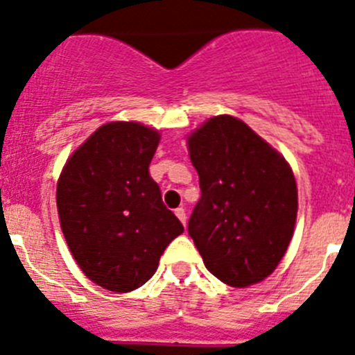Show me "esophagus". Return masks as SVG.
Instances as JSON below:
<instances>
[{
    "instance_id": "esophagus-1",
    "label": "esophagus",
    "mask_w": 355,
    "mask_h": 355,
    "mask_svg": "<svg viewBox=\"0 0 355 355\" xmlns=\"http://www.w3.org/2000/svg\"><path fill=\"white\" fill-rule=\"evenodd\" d=\"M175 215H177V217L178 218H180V223L182 224H184V226H185V223H187V215H185V210H184V208H177V210H175Z\"/></svg>"
}]
</instances>
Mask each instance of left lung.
Wrapping results in <instances>:
<instances>
[{"mask_svg":"<svg viewBox=\"0 0 355 355\" xmlns=\"http://www.w3.org/2000/svg\"><path fill=\"white\" fill-rule=\"evenodd\" d=\"M187 144L201 189L189 236L218 280L233 287L261 282L278 266L294 233L293 170L284 155L231 115L208 119Z\"/></svg>","mask_w":355,"mask_h":355,"instance_id":"1","label":"left lung"}]
</instances>
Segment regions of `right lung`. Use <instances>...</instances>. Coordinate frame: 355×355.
I'll list each match as a JSON object with an SVG mask.
<instances>
[{
  "label": "right lung",
  "instance_id": "1",
  "mask_svg": "<svg viewBox=\"0 0 355 355\" xmlns=\"http://www.w3.org/2000/svg\"><path fill=\"white\" fill-rule=\"evenodd\" d=\"M161 135L108 122L73 152L58 182L62 234L80 270L114 293L144 286L184 226L162 203L148 166Z\"/></svg>",
  "mask_w": 355,
  "mask_h": 355
}]
</instances>
